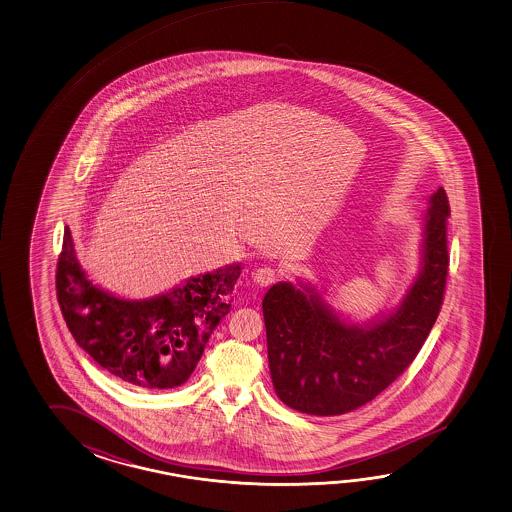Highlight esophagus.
<instances>
[{"instance_id":"esophagus-1","label":"esophagus","mask_w":512,"mask_h":512,"mask_svg":"<svg viewBox=\"0 0 512 512\" xmlns=\"http://www.w3.org/2000/svg\"><path fill=\"white\" fill-rule=\"evenodd\" d=\"M278 278V270L274 269V267H270V265H265V267H260V269L254 272V281L260 285V287H269L272 285L274 281Z\"/></svg>"}]
</instances>
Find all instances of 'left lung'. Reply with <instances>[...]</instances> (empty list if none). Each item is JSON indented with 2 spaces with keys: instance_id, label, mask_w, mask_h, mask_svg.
<instances>
[{
  "instance_id": "8db88e82",
  "label": "left lung",
  "mask_w": 512,
  "mask_h": 512,
  "mask_svg": "<svg viewBox=\"0 0 512 512\" xmlns=\"http://www.w3.org/2000/svg\"><path fill=\"white\" fill-rule=\"evenodd\" d=\"M449 200L429 198L419 278L390 316L368 326L343 323L312 290L274 285L263 298L270 377L281 402L330 417L361 408L415 361L444 303Z\"/></svg>"
}]
</instances>
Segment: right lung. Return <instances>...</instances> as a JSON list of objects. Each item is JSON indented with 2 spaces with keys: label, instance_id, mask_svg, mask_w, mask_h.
<instances>
[{
  "label": "right lung",
  "instance_id": "1",
  "mask_svg": "<svg viewBox=\"0 0 512 512\" xmlns=\"http://www.w3.org/2000/svg\"><path fill=\"white\" fill-rule=\"evenodd\" d=\"M240 272V265H231L148 301L113 298L84 276L66 227L57 301L75 343L95 363L133 386L171 390L195 372L209 335L231 308Z\"/></svg>",
  "mask_w": 512,
  "mask_h": 512
}]
</instances>
